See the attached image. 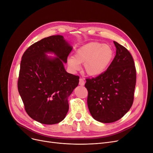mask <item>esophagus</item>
<instances>
[{
	"label": "esophagus",
	"mask_w": 153,
	"mask_h": 153,
	"mask_svg": "<svg viewBox=\"0 0 153 153\" xmlns=\"http://www.w3.org/2000/svg\"><path fill=\"white\" fill-rule=\"evenodd\" d=\"M84 84H85V81L84 80V79H82V78H80L79 85L83 86V85H84Z\"/></svg>",
	"instance_id": "obj_1"
}]
</instances>
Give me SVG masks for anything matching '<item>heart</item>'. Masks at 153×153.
Wrapping results in <instances>:
<instances>
[{
    "instance_id": "obj_1",
    "label": "heart",
    "mask_w": 153,
    "mask_h": 153,
    "mask_svg": "<svg viewBox=\"0 0 153 153\" xmlns=\"http://www.w3.org/2000/svg\"><path fill=\"white\" fill-rule=\"evenodd\" d=\"M114 57V50L111 46L98 42L87 43L78 48L75 57L67 60L71 70L80 69V64H84L85 72L90 76L100 75L108 68Z\"/></svg>"
}]
</instances>
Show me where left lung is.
<instances>
[{
    "instance_id": "left-lung-1",
    "label": "left lung",
    "mask_w": 153,
    "mask_h": 153,
    "mask_svg": "<svg viewBox=\"0 0 153 153\" xmlns=\"http://www.w3.org/2000/svg\"><path fill=\"white\" fill-rule=\"evenodd\" d=\"M116 55L106 70L87 78V105L95 120L103 123L118 121L131 107L136 85L133 59L123 46L114 41Z\"/></svg>"
}]
</instances>
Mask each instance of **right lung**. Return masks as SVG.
Instances as JSON below:
<instances>
[{
    "label": "right lung",
    "instance_id": "right-lung-1",
    "mask_svg": "<svg viewBox=\"0 0 153 153\" xmlns=\"http://www.w3.org/2000/svg\"><path fill=\"white\" fill-rule=\"evenodd\" d=\"M71 50L64 37L56 35L34 43L23 54L18 92L27 114L41 124L59 123L68 112V97L79 82V76L64 66ZM49 52L57 57H48Z\"/></svg>",
    "mask_w": 153,
    "mask_h": 153
}]
</instances>
